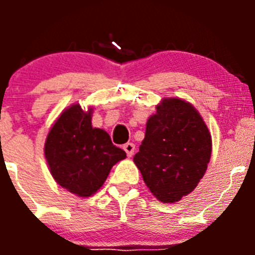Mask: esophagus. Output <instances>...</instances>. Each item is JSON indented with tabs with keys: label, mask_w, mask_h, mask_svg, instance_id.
I'll list each match as a JSON object with an SVG mask.
<instances>
[{
	"label": "esophagus",
	"mask_w": 255,
	"mask_h": 255,
	"mask_svg": "<svg viewBox=\"0 0 255 255\" xmlns=\"http://www.w3.org/2000/svg\"><path fill=\"white\" fill-rule=\"evenodd\" d=\"M124 150L126 152V155H128V157H131L135 152V144L134 143L124 144Z\"/></svg>",
	"instance_id": "obj_1"
}]
</instances>
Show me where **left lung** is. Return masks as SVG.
Wrapping results in <instances>:
<instances>
[{
  "label": "left lung",
  "mask_w": 255,
  "mask_h": 255,
  "mask_svg": "<svg viewBox=\"0 0 255 255\" xmlns=\"http://www.w3.org/2000/svg\"><path fill=\"white\" fill-rule=\"evenodd\" d=\"M155 108L134 162L152 194L163 203H175L194 190L206 173L211 134L185 101L167 98Z\"/></svg>",
  "instance_id": "left-lung-1"
}]
</instances>
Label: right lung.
I'll use <instances>...</instances> for the list:
<instances>
[{
    "mask_svg": "<svg viewBox=\"0 0 255 255\" xmlns=\"http://www.w3.org/2000/svg\"><path fill=\"white\" fill-rule=\"evenodd\" d=\"M52 176L79 197H91L107 179L112 166L126 157L110 135L92 126V108L79 105L65 110L53 124L44 144Z\"/></svg>",
    "mask_w": 255,
    "mask_h": 255,
    "instance_id": "add662e5",
    "label": "right lung"
}]
</instances>
